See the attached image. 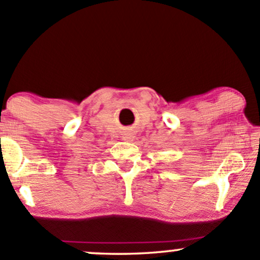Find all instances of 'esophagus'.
Wrapping results in <instances>:
<instances>
[{
  "label": "esophagus",
  "instance_id": "esophagus-1",
  "mask_svg": "<svg viewBox=\"0 0 260 260\" xmlns=\"http://www.w3.org/2000/svg\"><path fill=\"white\" fill-rule=\"evenodd\" d=\"M133 138H135V137H133V135H131V133H125L124 137H123L124 141H132Z\"/></svg>",
  "mask_w": 260,
  "mask_h": 260
}]
</instances>
